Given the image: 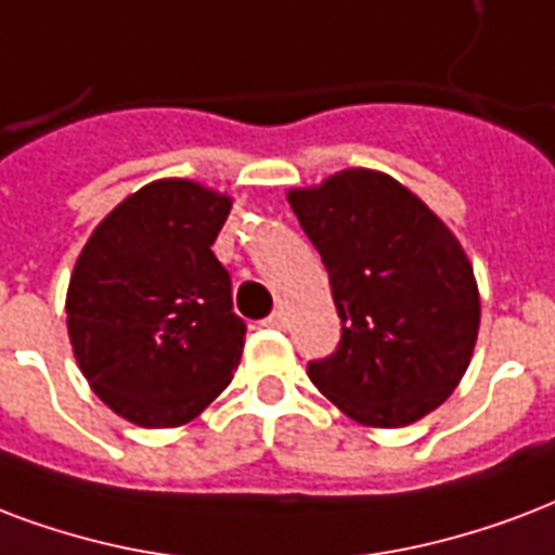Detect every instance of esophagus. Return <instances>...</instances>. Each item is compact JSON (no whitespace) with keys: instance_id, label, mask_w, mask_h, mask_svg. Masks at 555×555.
I'll list each match as a JSON object with an SVG mask.
<instances>
[{"instance_id":"esophagus-1","label":"esophagus","mask_w":555,"mask_h":555,"mask_svg":"<svg viewBox=\"0 0 555 555\" xmlns=\"http://www.w3.org/2000/svg\"><path fill=\"white\" fill-rule=\"evenodd\" d=\"M264 325H268V328H285L287 317L282 314V311H273V314H270L268 320H264Z\"/></svg>"}]
</instances>
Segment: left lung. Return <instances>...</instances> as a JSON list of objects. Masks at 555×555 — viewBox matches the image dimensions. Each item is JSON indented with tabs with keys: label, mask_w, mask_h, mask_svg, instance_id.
I'll list each match as a JSON object with an SVG mask.
<instances>
[{
	"label": "left lung",
	"mask_w": 555,
	"mask_h": 555,
	"mask_svg": "<svg viewBox=\"0 0 555 555\" xmlns=\"http://www.w3.org/2000/svg\"><path fill=\"white\" fill-rule=\"evenodd\" d=\"M287 203L320 253L340 344L308 378L346 416L404 428L437 410L468 370L480 328L472 261L399 180L349 168Z\"/></svg>",
	"instance_id": "8db88e82"
}]
</instances>
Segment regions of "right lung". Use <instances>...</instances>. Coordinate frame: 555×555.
Masks as SVG:
<instances>
[{"instance_id": "1", "label": "right lung", "mask_w": 555, "mask_h": 555, "mask_svg": "<svg viewBox=\"0 0 555 555\" xmlns=\"http://www.w3.org/2000/svg\"><path fill=\"white\" fill-rule=\"evenodd\" d=\"M232 209L192 180H156L121 201L80 249L66 294L75 361L109 410L177 428L218 399L247 325L211 244Z\"/></svg>"}]
</instances>
